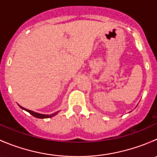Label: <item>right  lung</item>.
<instances>
[{
    "label": "right lung",
    "instance_id": "add662e5",
    "mask_svg": "<svg viewBox=\"0 0 157 157\" xmlns=\"http://www.w3.org/2000/svg\"><path fill=\"white\" fill-rule=\"evenodd\" d=\"M20 107L21 109H24V110H26V112H29V113L31 114L32 115H33V116L36 117V118H52V117L55 116V115H56V114L58 112H55V113L52 114V115H43V114H39V113H37V112H33V111L29 110V109H26L23 108V107L20 106Z\"/></svg>",
    "mask_w": 157,
    "mask_h": 157
}]
</instances>
